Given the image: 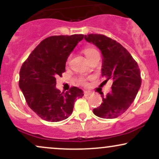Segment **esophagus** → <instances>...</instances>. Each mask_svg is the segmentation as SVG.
Wrapping results in <instances>:
<instances>
[{
	"mask_svg": "<svg viewBox=\"0 0 159 159\" xmlns=\"http://www.w3.org/2000/svg\"><path fill=\"white\" fill-rule=\"evenodd\" d=\"M91 94H92V93L90 92V91H84V96H89Z\"/></svg>",
	"mask_w": 159,
	"mask_h": 159,
	"instance_id": "1",
	"label": "esophagus"
}]
</instances>
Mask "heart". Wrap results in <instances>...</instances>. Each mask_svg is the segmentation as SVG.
<instances>
[{"instance_id":"b5f03b06","label":"heart","mask_w":159,"mask_h":159,"mask_svg":"<svg viewBox=\"0 0 159 159\" xmlns=\"http://www.w3.org/2000/svg\"><path fill=\"white\" fill-rule=\"evenodd\" d=\"M84 53L86 57H87V59H90V58L92 57L93 56H94L95 54H98V52L97 50H96V49L93 48H87L84 50Z\"/></svg>"}]
</instances>
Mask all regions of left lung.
<instances>
[{"label": "left lung", "mask_w": 159, "mask_h": 159, "mask_svg": "<svg viewBox=\"0 0 159 159\" xmlns=\"http://www.w3.org/2000/svg\"><path fill=\"white\" fill-rule=\"evenodd\" d=\"M87 43L96 45L102 56V76L112 80L111 92L102 96V103L93 114L104 119L116 118L134 102L141 85L140 69L130 53L115 40L102 34L84 36Z\"/></svg>", "instance_id": "8db88e82"}]
</instances>
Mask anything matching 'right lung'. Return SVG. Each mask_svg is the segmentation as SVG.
<instances>
[{
  "instance_id": "obj_1",
  "label": "right lung",
  "mask_w": 159,
  "mask_h": 159,
  "mask_svg": "<svg viewBox=\"0 0 159 159\" xmlns=\"http://www.w3.org/2000/svg\"><path fill=\"white\" fill-rule=\"evenodd\" d=\"M83 34L53 36L41 42L23 63L19 87L28 106L48 122L66 120L73 111L74 102L83 90L71 87L63 93L56 88V77L66 70L69 54L84 38Z\"/></svg>"
}]
</instances>
